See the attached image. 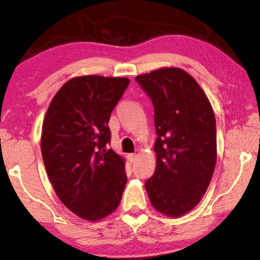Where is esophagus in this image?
<instances>
[{"label":"esophagus","mask_w":260,"mask_h":260,"mask_svg":"<svg viewBox=\"0 0 260 260\" xmlns=\"http://www.w3.org/2000/svg\"><path fill=\"white\" fill-rule=\"evenodd\" d=\"M128 158H129V161L131 162H134L135 159H136V155H135V153H129Z\"/></svg>","instance_id":"obj_1"}]
</instances>
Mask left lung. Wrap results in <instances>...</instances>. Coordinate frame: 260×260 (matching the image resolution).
I'll return each mask as SVG.
<instances>
[{
  "label": "left lung",
  "instance_id": "1",
  "mask_svg": "<svg viewBox=\"0 0 260 260\" xmlns=\"http://www.w3.org/2000/svg\"><path fill=\"white\" fill-rule=\"evenodd\" d=\"M135 80L155 109L157 162L144 186L153 208L180 217L200 203L212 179L217 161L213 110L201 86L181 69L155 70Z\"/></svg>",
  "mask_w": 260,
  "mask_h": 260
}]
</instances>
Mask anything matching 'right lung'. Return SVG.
<instances>
[{
    "mask_svg": "<svg viewBox=\"0 0 260 260\" xmlns=\"http://www.w3.org/2000/svg\"><path fill=\"white\" fill-rule=\"evenodd\" d=\"M129 79L83 76L61 86L43 120L41 152L55 191L89 221L118 208L127 182L124 158L112 149L109 120Z\"/></svg>",
    "mask_w": 260,
    "mask_h": 260,
    "instance_id": "obj_1",
    "label": "right lung"
}]
</instances>
